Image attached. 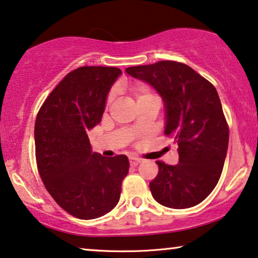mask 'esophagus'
<instances>
[{"mask_svg": "<svg viewBox=\"0 0 258 258\" xmlns=\"http://www.w3.org/2000/svg\"><path fill=\"white\" fill-rule=\"evenodd\" d=\"M142 160L141 159H137V157H131L130 159V166L131 167H137L138 164L141 163Z\"/></svg>", "mask_w": 258, "mask_h": 258, "instance_id": "34e87169", "label": "esophagus"}]
</instances>
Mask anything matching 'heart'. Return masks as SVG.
<instances>
[{
  "mask_svg": "<svg viewBox=\"0 0 258 258\" xmlns=\"http://www.w3.org/2000/svg\"><path fill=\"white\" fill-rule=\"evenodd\" d=\"M127 91L130 92V95L136 99L137 103L144 101L146 98L152 97V96H155L147 84L141 83V82L131 84V86H128L127 88ZM110 101H111V97H109V102Z\"/></svg>",
  "mask_w": 258,
  "mask_h": 258,
  "instance_id": "obj_1",
  "label": "heart"
}]
</instances>
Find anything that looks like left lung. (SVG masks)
I'll use <instances>...</instances> for the list:
<instances>
[{"instance_id": "1", "label": "left lung", "mask_w": 258, "mask_h": 258, "mask_svg": "<svg viewBox=\"0 0 258 258\" xmlns=\"http://www.w3.org/2000/svg\"><path fill=\"white\" fill-rule=\"evenodd\" d=\"M155 88L166 104L164 134L178 145L176 166L156 161L149 183L155 201L170 209L198 205L217 185L228 147L229 127L214 86L185 63L159 61L126 68Z\"/></svg>"}]
</instances>
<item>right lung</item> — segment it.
<instances>
[{"instance_id":"add662e5","label":"right lung","mask_w":258,"mask_h":258,"mask_svg":"<svg viewBox=\"0 0 258 258\" xmlns=\"http://www.w3.org/2000/svg\"><path fill=\"white\" fill-rule=\"evenodd\" d=\"M116 67L74 69L53 89L34 124L36 161L46 190L73 217L90 220L113 210L127 176L126 155L92 153L87 131L98 124Z\"/></svg>"}]
</instances>
